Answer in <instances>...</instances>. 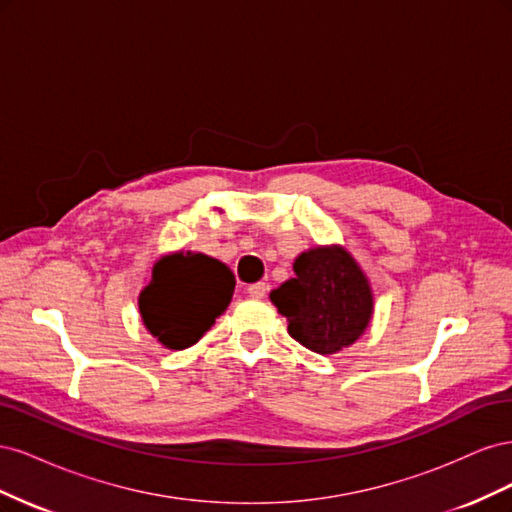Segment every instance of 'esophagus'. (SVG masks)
Listing matches in <instances>:
<instances>
[{
	"mask_svg": "<svg viewBox=\"0 0 512 512\" xmlns=\"http://www.w3.org/2000/svg\"><path fill=\"white\" fill-rule=\"evenodd\" d=\"M247 294H250L252 299H265L267 297V284L265 282H256L250 288H247Z\"/></svg>",
	"mask_w": 512,
	"mask_h": 512,
	"instance_id": "34e87169",
	"label": "esophagus"
}]
</instances>
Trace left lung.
<instances>
[{"instance_id": "1", "label": "left lung", "mask_w": 512, "mask_h": 512, "mask_svg": "<svg viewBox=\"0 0 512 512\" xmlns=\"http://www.w3.org/2000/svg\"><path fill=\"white\" fill-rule=\"evenodd\" d=\"M292 339L318 354L354 344L371 318L367 277L342 247H316L294 260V277L271 292Z\"/></svg>"}]
</instances>
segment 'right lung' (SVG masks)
Returning a JSON list of instances; mask_svg holds the SVG:
<instances>
[{
    "instance_id": "add662e5",
    "label": "right lung",
    "mask_w": 512,
    "mask_h": 512,
    "mask_svg": "<svg viewBox=\"0 0 512 512\" xmlns=\"http://www.w3.org/2000/svg\"><path fill=\"white\" fill-rule=\"evenodd\" d=\"M235 275L205 254H170L156 262L138 307L145 327L166 348L196 344L228 307Z\"/></svg>"
}]
</instances>
